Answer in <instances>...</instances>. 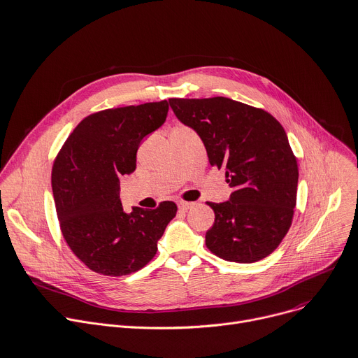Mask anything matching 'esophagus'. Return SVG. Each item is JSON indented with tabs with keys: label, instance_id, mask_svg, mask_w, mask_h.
<instances>
[{
	"label": "esophagus",
	"instance_id": "1",
	"mask_svg": "<svg viewBox=\"0 0 358 358\" xmlns=\"http://www.w3.org/2000/svg\"><path fill=\"white\" fill-rule=\"evenodd\" d=\"M193 205H194V203H192V202H178V208H179L180 210H187V209L193 208Z\"/></svg>",
	"mask_w": 358,
	"mask_h": 358
}]
</instances>
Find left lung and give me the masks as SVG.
Here are the masks:
<instances>
[{"mask_svg": "<svg viewBox=\"0 0 358 358\" xmlns=\"http://www.w3.org/2000/svg\"><path fill=\"white\" fill-rule=\"evenodd\" d=\"M169 105L233 187L226 202L208 203L215 212L208 249L227 262L264 259L289 231L296 206L299 169L283 127L266 110L224 96L172 98Z\"/></svg>", "mask_w": 358, "mask_h": 358, "instance_id": "obj_1", "label": "left lung"}]
</instances>
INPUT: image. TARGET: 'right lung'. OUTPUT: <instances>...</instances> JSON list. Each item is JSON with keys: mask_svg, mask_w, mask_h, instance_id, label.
<instances>
[{"mask_svg": "<svg viewBox=\"0 0 358 358\" xmlns=\"http://www.w3.org/2000/svg\"><path fill=\"white\" fill-rule=\"evenodd\" d=\"M168 110V101H161L92 113L55 159L51 182L61 231L96 273L125 275L146 266L176 216L173 202L127 213L119 196V178L136 169L141 142L165 124Z\"/></svg>", "mask_w": 358, "mask_h": 358, "instance_id": "right-lung-1", "label": "right lung"}]
</instances>
